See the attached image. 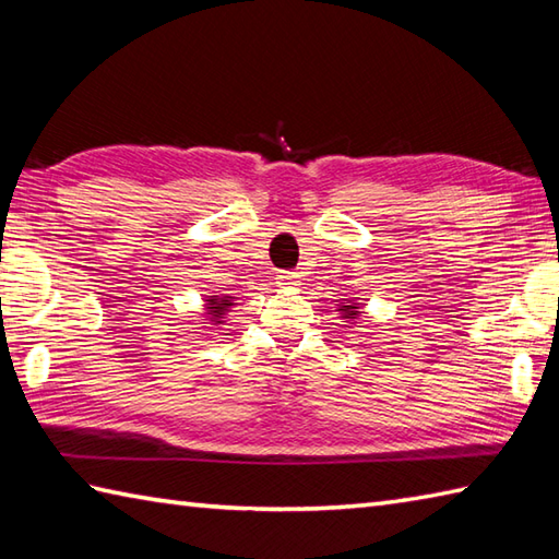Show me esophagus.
<instances>
[{
	"label": "esophagus",
	"instance_id": "obj_1",
	"mask_svg": "<svg viewBox=\"0 0 559 559\" xmlns=\"http://www.w3.org/2000/svg\"><path fill=\"white\" fill-rule=\"evenodd\" d=\"M298 273L295 271H281L278 273V286H283V288H293V286H298Z\"/></svg>",
	"mask_w": 559,
	"mask_h": 559
}]
</instances>
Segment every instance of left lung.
<instances>
[{"label":"left lung","instance_id":"left-lung-1","mask_svg":"<svg viewBox=\"0 0 559 559\" xmlns=\"http://www.w3.org/2000/svg\"><path fill=\"white\" fill-rule=\"evenodd\" d=\"M343 314H346V319H358L360 312H358V302H348L343 305Z\"/></svg>","mask_w":559,"mask_h":559}]
</instances>
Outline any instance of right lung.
I'll return each mask as SVG.
<instances>
[{"instance_id":"obj_1","label":"right lung","mask_w":559,"mask_h":559,"mask_svg":"<svg viewBox=\"0 0 559 559\" xmlns=\"http://www.w3.org/2000/svg\"><path fill=\"white\" fill-rule=\"evenodd\" d=\"M230 307H233V298H230V295H209V300H206V314H209L211 322L221 324L223 314L228 312Z\"/></svg>"}]
</instances>
